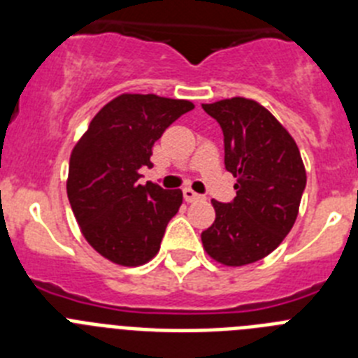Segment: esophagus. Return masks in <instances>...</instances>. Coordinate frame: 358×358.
<instances>
[{"instance_id":"34e87169","label":"esophagus","mask_w":358,"mask_h":358,"mask_svg":"<svg viewBox=\"0 0 358 358\" xmlns=\"http://www.w3.org/2000/svg\"><path fill=\"white\" fill-rule=\"evenodd\" d=\"M182 195H185V201L186 202H194V201H201V199H204L201 194L194 192V189H192V188H185V189H182Z\"/></svg>"}]
</instances>
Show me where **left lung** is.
Here are the masks:
<instances>
[{
	"label": "left lung",
	"mask_w": 358,
	"mask_h": 358,
	"mask_svg": "<svg viewBox=\"0 0 358 358\" xmlns=\"http://www.w3.org/2000/svg\"><path fill=\"white\" fill-rule=\"evenodd\" d=\"M224 134V164L236 177V197L211 201L215 222L202 245L218 264L258 262L283 242L299 211L306 172L292 136L264 106L235 96L202 103Z\"/></svg>",
	"instance_id": "8db88e82"
}]
</instances>
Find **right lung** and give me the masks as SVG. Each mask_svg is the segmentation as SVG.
Masks as SVG:
<instances>
[{
	"label": "right lung",
	"mask_w": 358,
	"mask_h": 358,
	"mask_svg": "<svg viewBox=\"0 0 358 358\" xmlns=\"http://www.w3.org/2000/svg\"><path fill=\"white\" fill-rule=\"evenodd\" d=\"M192 109L188 100L120 94L98 110L73 148L69 204L84 238L107 260L136 267L159 251L182 192L140 185V169H150L154 143Z\"/></svg>",
	"instance_id": "add662e5"
}]
</instances>
